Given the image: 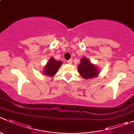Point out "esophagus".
Segmentation results:
<instances>
[{"mask_svg":"<svg viewBox=\"0 0 134 134\" xmlns=\"http://www.w3.org/2000/svg\"><path fill=\"white\" fill-rule=\"evenodd\" d=\"M68 64H72V59H70L69 60H68Z\"/></svg>","mask_w":134,"mask_h":134,"instance_id":"1","label":"esophagus"}]
</instances>
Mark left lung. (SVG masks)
<instances>
[{"instance_id":"obj_1","label":"left lung","mask_w":134,"mask_h":134,"mask_svg":"<svg viewBox=\"0 0 134 134\" xmlns=\"http://www.w3.org/2000/svg\"><path fill=\"white\" fill-rule=\"evenodd\" d=\"M78 70L81 76L85 79H90L98 76L99 70L94 64L90 62L86 58H82L78 66Z\"/></svg>"}]
</instances>
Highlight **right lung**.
Returning <instances> with one entry per match:
<instances>
[{
    "label": "right lung",
    "mask_w": 134,
    "mask_h": 134,
    "mask_svg": "<svg viewBox=\"0 0 134 134\" xmlns=\"http://www.w3.org/2000/svg\"><path fill=\"white\" fill-rule=\"evenodd\" d=\"M62 64V62L61 61L56 60L54 58H51L45 66L44 69L43 70V74L49 76H53L58 72Z\"/></svg>",
    "instance_id": "1"
}]
</instances>
